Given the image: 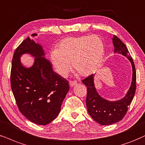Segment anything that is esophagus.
Returning <instances> with one entry per match:
<instances>
[{
	"mask_svg": "<svg viewBox=\"0 0 145 145\" xmlns=\"http://www.w3.org/2000/svg\"><path fill=\"white\" fill-rule=\"evenodd\" d=\"M77 84V82L75 81H70L69 82V85H70L71 87H73V86H76Z\"/></svg>",
	"mask_w": 145,
	"mask_h": 145,
	"instance_id": "esophagus-1",
	"label": "esophagus"
}]
</instances>
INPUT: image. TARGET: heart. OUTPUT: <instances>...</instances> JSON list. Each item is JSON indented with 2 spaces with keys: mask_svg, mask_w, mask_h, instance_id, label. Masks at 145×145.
<instances>
[{
  "mask_svg": "<svg viewBox=\"0 0 145 145\" xmlns=\"http://www.w3.org/2000/svg\"><path fill=\"white\" fill-rule=\"evenodd\" d=\"M105 53L104 42L97 35L69 37L62 39L50 54V60L57 72L67 77L71 69L80 76L94 74Z\"/></svg>",
  "mask_w": 145,
  "mask_h": 145,
  "instance_id": "obj_1",
  "label": "heart"
}]
</instances>
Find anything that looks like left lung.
I'll return each mask as SVG.
<instances>
[{
    "mask_svg": "<svg viewBox=\"0 0 145 145\" xmlns=\"http://www.w3.org/2000/svg\"><path fill=\"white\" fill-rule=\"evenodd\" d=\"M112 43L115 54H121L131 62L133 69V76L131 86L125 96L120 100L110 101L102 97L95 87L94 74L82 80L87 86L86 106L89 114L96 122L101 125H111L122 120L127 112L128 108L135 96L136 91L137 74L133 58L124 43L118 37L114 35Z\"/></svg>",
    "mask_w": 145,
    "mask_h": 145,
    "instance_id": "left-lung-1",
    "label": "left lung"
}]
</instances>
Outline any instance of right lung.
<instances>
[{"label":"right lung","instance_id":"obj_1","mask_svg":"<svg viewBox=\"0 0 145 145\" xmlns=\"http://www.w3.org/2000/svg\"><path fill=\"white\" fill-rule=\"evenodd\" d=\"M24 54L35 58L31 67L22 64ZM45 56L43 47L28 37L14 51L10 72L12 91L20 112L39 125H46L57 116L69 89V82L54 71Z\"/></svg>","mask_w":145,"mask_h":145}]
</instances>
